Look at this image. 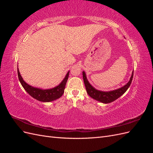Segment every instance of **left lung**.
<instances>
[{
	"mask_svg": "<svg viewBox=\"0 0 153 153\" xmlns=\"http://www.w3.org/2000/svg\"><path fill=\"white\" fill-rule=\"evenodd\" d=\"M82 74L83 79H84V84L85 86V89L87 94H89L92 99L105 104L112 102V101H114L115 100L118 99L119 97H121L124 92L128 90L129 87L130 86L133 76V71L131 76L130 77V79H129V82L126 85L119 88V89H115L113 91H102L95 89V88L90 84L89 82L87 80L85 71H82Z\"/></svg>",
	"mask_w": 153,
	"mask_h": 153,
	"instance_id": "obj_1",
	"label": "left lung"
}]
</instances>
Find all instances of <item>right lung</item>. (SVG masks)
Returning a JSON list of instances; mask_svg holds the SVG:
<instances>
[{"instance_id": "obj_1", "label": "right lung", "mask_w": 153, "mask_h": 153, "mask_svg": "<svg viewBox=\"0 0 153 153\" xmlns=\"http://www.w3.org/2000/svg\"><path fill=\"white\" fill-rule=\"evenodd\" d=\"M69 71L67 73L62 81L56 87L51 88V89H43L30 85L26 83L22 77L18 68V76L22 87L32 98L41 102H50V101H53L61 98L64 92V89H65L69 77Z\"/></svg>"}]
</instances>
